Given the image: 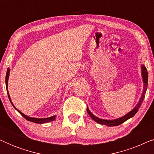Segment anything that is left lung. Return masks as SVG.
Wrapping results in <instances>:
<instances>
[{"mask_svg":"<svg viewBox=\"0 0 154 154\" xmlns=\"http://www.w3.org/2000/svg\"><path fill=\"white\" fill-rule=\"evenodd\" d=\"M142 73L143 77V82H144V91H143L142 97H141L140 102H139L137 105V106L134 107L131 111H130L129 113L124 116L119 118V119H117L116 120H103L99 119V118L94 116L90 112L89 109H88V107H87V112L88 114L90 115V116L92 118V120H94V121L97 122V123L102 124V125H105L107 126H117L121 125V124L124 123V122L130 119V118L133 117L136 114V113L138 111L139 109H140V107L142 104L143 101H144L145 94H146V91L147 85H148V72H147V69L144 66H142Z\"/></svg>","mask_w":154,"mask_h":154,"instance_id":"left-lung-1","label":"left lung"}]
</instances>
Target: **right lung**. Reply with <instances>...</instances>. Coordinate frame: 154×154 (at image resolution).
Instances as JSON below:
<instances>
[{
    "label": "right lung",
    "mask_w": 154,
    "mask_h": 154,
    "mask_svg": "<svg viewBox=\"0 0 154 154\" xmlns=\"http://www.w3.org/2000/svg\"><path fill=\"white\" fill-rule=\"evenodd\" d=\"M9 73H10V69H8L7 70V73H6V76H5V84H6V89H7V92H8V97H9V100L10 101V102H11V104H12V106H14V108L16 109L17 111H18L19 113H20L21 115L25 119L27 120V121H31V122H33V123H48V122H50V121H53L54 119H55L56 116H51V117H49V118H46V119H36V118H31V117H29V116H27L24 113H22L21 111H20L18 110V109H17L12 104L11 100H10V97L9 95V92H8V78H9Z\"/></svg>",
    "instance_id": "obj_1"
}]
</instances>
